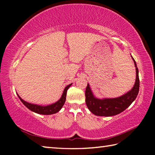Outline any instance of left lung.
Here are the masks:
<instances>
[{
  "label": "left lung",
  "instance_id": "1",
  "mask_svg": "<svg viewBox=\"0 0 155 155\" xmlns=\"http://www.w3.org/2000/svg\"><path fill=\"white\" fill-rule=\"evenodd\" d=\"M132 57V56H131ZM136 68V80L131 90L123 96L115 98H96L87 84L85 90V103L90 111L98 116H113L120 114L129 107L137 98L140 90L139 71L135 59L132 57Z\"/></svg>",
  "mask_w": 155,
  "mask_h": 155
}]
</instances>
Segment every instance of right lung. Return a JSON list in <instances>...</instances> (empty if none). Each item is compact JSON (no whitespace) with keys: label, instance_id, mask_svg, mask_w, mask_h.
<instances>
[{"label":"right lung","instance_id":"obj_1","mask_svg":"<svg viewBox=\"0 0 155 155\" xmlns=\"http://www.w3.org/2000/svg\"><path fill=\"white\" fill-rule=\"evenodd\" d=\"M71 85L72 83L67 85L66 87H65L61 98H60L58 101L53 104H50V105H47V106H41V105H38V104L27 103V102L25 101L24 100L21 98L18 94H18V98H20L21 102H22V103L24 104L28 109H30L31 111L37 113V114H39L51 115V114H56L57 112H59L62 108V107L64 106V104L65 102V99H66L67 91L68 90V88L71 86Z\"/></svg>","mask_w":155,"mask_h":155}]
</instances>
